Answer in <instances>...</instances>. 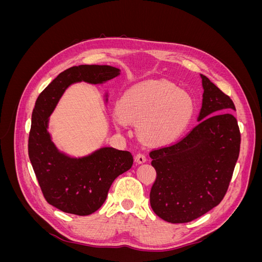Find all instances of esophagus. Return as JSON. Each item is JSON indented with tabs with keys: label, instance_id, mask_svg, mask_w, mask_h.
Masks as SVG:
<instances>
[{
	"label": "esophagus",
	"instance_id": "34e87169",
	"mask_svg": "<svg viewBox=\"0 0 262 262\" xmlns=\"http://www.w3.org/2000/svg\"><path fill=\"white\" fill-rule=\"evenodd\" d=\"M136 162H137L138 164H143V163H145V162H146V156H145L143 153L137 154V156H136Z\"/></svg>",
	"mask_w": 262,
	"mask_h": 262
}]
</instances>
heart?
I'll return each instance as SVG.
<instances>
[{
	"mask_svg": "<svg viewBox=\"0 0 262 262\" xmlns=\"http://www.w3.org/2000/svg\"><path fill=\"white\" fill-rule=\"evenodd\" d=\"M118 114L124 121L138 122L140 137L149 143L175 141L193 115L189 95L167 81H149L132 87L118 102Z\"/></svg>",
	"mask_w": 262,
	"mask_h": 262,
	"instance_id": "1",
	"label": "heart"
}]
</instances>
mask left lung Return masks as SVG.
I'll return each instance as SVG.
<instances>
[{
	"instance_id": "left-lung-1",
	"label": "left lung",
	"mask_w": 262,
	"mask_h": 262,
	"mask_svg": "<svg viewBox=\"0 0 262 262\" xmlns=\"http://www.w3.org/2000/svg\"><path fill=\"white\" fill-rule=\"evenodd\" d=\"M198 123L185 138L149 152L156 180L150 207L169 223H187L223 200L241 148L233 100L207 76Z\"/></svg>"
}]
</instances>
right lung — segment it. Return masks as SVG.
<instances>
[{"label": "right lung", "instance_id": "right-lung-1", "mask_svg": "<svg viewBox=\"0 0 262 262\" xmlns=\"http://www.w3.org/2000/svg\"><path fill=\"white\" fill-rule=\"evenodd\" d=\"M120 74L110 66H78L63 71L39 95L31 116L28 155L45 199L66 213L90 215L105 202L114 180L131 168L128 150L101 147L83 157L60 152L48 132L49 117L70 85L102 84ZM107 100V99H106Z\"/></svg>", "mask_w": 262, "mask_h": 262}]
</instances>
